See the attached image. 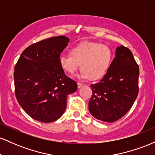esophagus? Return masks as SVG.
Masks as SVG:
<instances>
[{"label":"esophagus","mask_w":155,"mask_h":155,"mask_svg":"<svg viewBox=\"0 0 155 155\" xmlns=\"http://www.w3.org/2000/svg\"><path fill=\"white\" fill-rule=\"evenodd\" d=\"M83 84H81V83H79V82H78L77 83V86H78V88H80V87H81L83 86Z\"/></svg>","instance_id":"34e87169"}]
</instances>
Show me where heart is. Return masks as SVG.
<instances>
[{
	"instance_id": "obj_1",
	"label": "heart",
	"mask_w": 155,
	"mask_h": 155,
	"mask_svg": "<svg viewBox=\"0 0 155 155\" xmlns=\"http://www.w3.org/2000/svg\"><path fill=\"white\" fill-rule=\"evenodd\" d=\"M71 54L59 58L60 65L68 74H74L81 66L79 77L95 81L106 75L113 59V52L108 46L97 42L82 41L71 49Z\"/></svg>"
}]
</instances>
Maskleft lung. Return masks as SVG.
<instances>
[{
  "label": "left lung",
  "mask_w": 155,
  "mask_h": 155,
  "mask_svg": "<svg viewBox=\"0 0 155 155\" xmlns=\"http://www.w3.org/2000/svg\"><path fill=\"white\" fill-rule=\"evenodd\" d=\"M139 68L128 48L120 46L108 72L91 84L89 111L97 120L114 122L130 109L138 93Z\"/></svg>",
  "instance_id": "obj_1"
}]
</instances>
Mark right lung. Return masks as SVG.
Instances as JSON below:
<instances>
[{
  "mask_svg": "<svg viewBox=\"0 0 155 155\" xmlns=\"http://www.w3.org/2000/svg\"><path fill=\"white\" fill-rule=\"evenodd\" d=\"M68 42V38L60 35L32 44L22 51L15 65L17 100L39 122L58 120L66 108L68 96L77 90V84L65 76L59 63Z\"/></svg>",
  "mask_w": 155,
  "mask_h": 155,
  "instance_id": "1",
  "label": "right lung"
}]
</instances>
